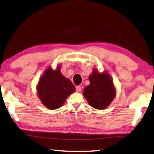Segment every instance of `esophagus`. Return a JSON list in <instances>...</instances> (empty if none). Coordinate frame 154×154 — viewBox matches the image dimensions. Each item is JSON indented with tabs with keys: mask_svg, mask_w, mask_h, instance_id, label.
Returning a JSON list of instances; mask_svg holds the SVG:
<instances>
[{
	"mask_svg": "<svg viewBox=\"0 0 154 154\" xmlns=\"http://www.w3.org/2000/svg\"><path fill=\"white\" fill-rule=\"evenodd\" d=\"M76 90L77 92H80L81 91V87L80 86H78L76 87Z\"/></svg>",
	"mask_w": 154,
	"mask_h": 154,
	"instance_id": "obj_1",
	"label": "esophagus"
}]
</instances>
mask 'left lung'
I'll list each match as a JSON object with an SVG mask.
<instances>
[{"instance_id":"obj_1","label":"left lung","mask_w":154,"mask_h":154,"mask_svg":"<svg viewBox=\"0 0 154 154\" xmlns=\"http://www.w3.org/2000/svg\"><path fill=\"white\" fill-rule=\"evenodd\" d=\"M90 84L83 90L89 104L97 109L107 108L116 96V89L108 71L99 72L94 68L89 76Z\"/></svg>"}]
</instances>
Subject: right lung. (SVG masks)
I'll list each match as a JSON object with an SVG mask.
<instances>
[{"label":"right lung","instance_id":"obj_1","mask_svg":"<svg viewBox=\"0 0 154 154\" xmlns=\"http://www.w3.org/2000/svg\"><path fill=\"white\" fill-rule=\"evenodd\" d=\"M60 70V64H58L55 70L51 66L47 68L36 88L38 98L49 109L60 108L76 90L72 82L62 74Z\"/></svg>","mask_w":154,"mask_h":154}]
</instances>
